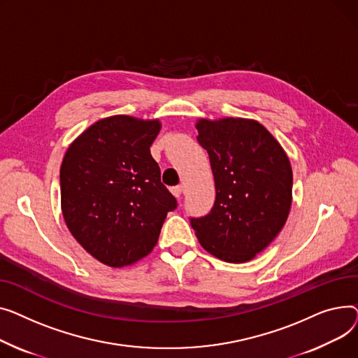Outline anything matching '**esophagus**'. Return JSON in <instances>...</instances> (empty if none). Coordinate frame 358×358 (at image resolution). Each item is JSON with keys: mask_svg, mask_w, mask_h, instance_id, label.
<instances>
[{"mask_svg": "<svg viewBox=\"0 0 358 358\" xmlns=\"http://www.w3.org/2000/svg\"><path fill=\"white\" fill-rule=\"evenodd\" d=\"M183 192H185V186H183V185H178V186L172 187V194H173L178 199H180V198H182Z\"/></svg>", "mask_w": 358, "mask_h": 358, "instance_id": "34e87169", "label": "esophagus"}]
</instances>
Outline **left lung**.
Listing matches in <instances>:
<instances>
[{"label":"left lung","mask_w":358,"mask_h":358,"mask_svg":"<svg viewBox=\"0 0 358 358\" xmlns=\"http://www.w3.org/2000/svg\"><path fill=\"white\" fill-rule=\"evenodd\" d=\"M198 141L215 180L211 213L191 218L201 245L220 260H253L280 233L292 205V166L280 143L250 118H199Z\"/></svg>","instance_id":"1"}]
</instances>
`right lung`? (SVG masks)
<instances>
[{
	"label": "right lung",
	"mask_w": 358,
	"mask_h": 358,
	"mask_svg": "<svg viewBox=\"0 0 358 358\" xmlns=\"http://www.w3.org/2000/svg\"><path fill=\"white\" fill-rule=\"evenodd\" d=\"M162 122L102 118L68 147L60 166V206L73 238L110 267L137 263L153 250L175 196L160 180L150 145Z\"/></svg>",
	"instance_id": "add662e5"
}]
</instances>
